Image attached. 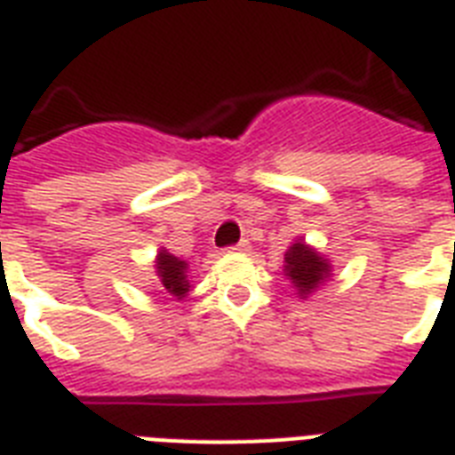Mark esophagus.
I'll return each instance as SVG.
<instances>
[{"label":"esophagus","instance_id":"obj_1","mask_svg":"<svg viewBox=\"0 0 455 455\" xmlns=\"http://www.w3.org/2000/svg\"><path fill=\"white\" fill-rule=\"evenodd\" d=\"M247 250H250V243H247V240H240V243L228 247V252H247Z\"/></svg>","mask_w":455,"mask_h":455}]
</instances>
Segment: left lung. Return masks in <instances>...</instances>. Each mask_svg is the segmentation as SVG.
<instances>
[{
	"instance_id": "obj_1",
	"label": "left lung",
	"mask_w": 455,
	"mask_h": 455,
	"mask_svg": "<svg viewBox=\"0 0 455 455\" xmlns=\"http://www.w3.org/2000/svg\"><path fill=\"white\" fill-rule=\"evenodd\" d=\"M285 275L290 278L299 297L306 299L330 278L331 266L323 254L306 245L304 240H297L285 252Z\"/></svg>"
}]
</instances>
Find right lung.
Returning a JSON list of instances; mask_svg holds the SVG:
<instances>
[{
	"label": "right lung",
	"mask_w": 455,
	"mask_h": 455,
	"mask_svg": "<svg viewBox=\"0 0 455 455\" xmlns=\"http://www.w3.org/2000/svg\"><path fill=\"white\" fill-rule=\"evenodd\" d=\"M189 264L182 261L175 254H170L168 250H161L156 254V275L161 280V287H164L168 294L177 299H184L189 294Z\"/></svg>",
	"instance_id": "right-lung-1"
}]
</instances>
